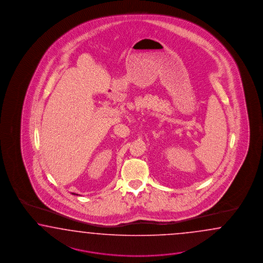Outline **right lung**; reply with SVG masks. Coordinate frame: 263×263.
Instances as JSON below:
<instances>
[{
  "label": "right lung",
  "instance_id": "add662e5",
  "mask_svg": "<svg viewBox=\"0 0 263 263\" xmlns=\"http://www.w3.org/2000/svg\"><path fill=\"white\" fill-rule=\"evenodd\" d=\"M72 195H76V196H78V194H74V193H72Z\"/></svg>",
  "mask_w": 263,
  "mask_h": 263
}]
</instances>
